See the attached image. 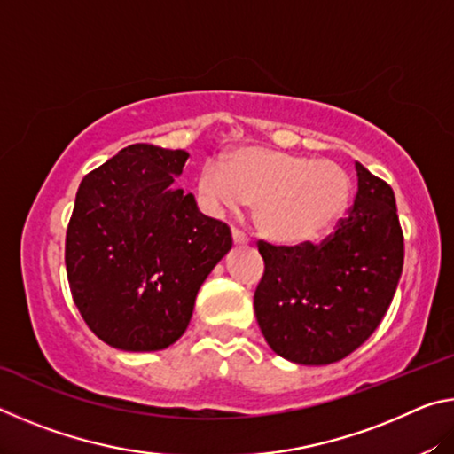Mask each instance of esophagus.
Masks as SVG:
<instances>
[{
    "mask_svg": "<svg viewBox=\"0 0 454 454\" xmlns=\"http://www.w3.org/2000/svg\"><path fill=\"white\" fill-rule=\"evenodd\" d=\"M232 240L234 244H248V236H246L242 230L232 228Z\"/></svg>",
    "mask_w": 454,
    "mask_h": 454,
    "instance_id": "1",
    "label": "esophagus"
}]
</instances>
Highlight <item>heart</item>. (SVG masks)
Masks as SVG:
<instances>
[{"instance_id":"1","label":"heart","mask_w":454,"mask_h":454,"mask_svg":"<svg viewBox=\"0 0 454 454\" xmlns=\"http://www.w3.org/2000/svg\"><path fill=\"white\" fill-rule=\"evenodd\" d=\"M352 192L348 172L330 160L280 150H234L198 174V194L212 210L254 204V224L268 240L284 246L325 238L347 212Z\"/></svg>"}]
</instances>
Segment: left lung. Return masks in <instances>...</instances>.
Segmentation results:
<instances>
[{
    "label": "left lung",
    "mask_w": 454,
    "mask_h": 454,
    "mask_svg": "<svg viewBox=\"0 0 454 454\" xmlns=\"http://www.w3.org/2000/svg\"><path fill=\"white\" fill-rule=\"evenodd\" d=\"M348 214L320 244L258 242L264 274L254 312L268 347L296 364H330L380 325L396 292L404 238L395 192L363 164Z\"/></svg>",
    "instance_id": "1"
}]
</instances>
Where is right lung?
I'll return each mask as SVG.
<instances>
[{
    "mask_svg": "<svg viewBox=\"0 0 454 454\" xmlns=\"http://www.w3.org/2000/svg\"><path fill=\"white\" fill-rule=\"evenodd\" d=\"M190 153L120 150L82 180L66 234L67 282L99 340L162 350L186 333L196 294L226 252L230 228L174 188Z\"/></svg>",
    "mask_w": 454,
    "mask_h": 454,
    "instance_id": "1",
    "label": "right lung"
}]
</instances>
